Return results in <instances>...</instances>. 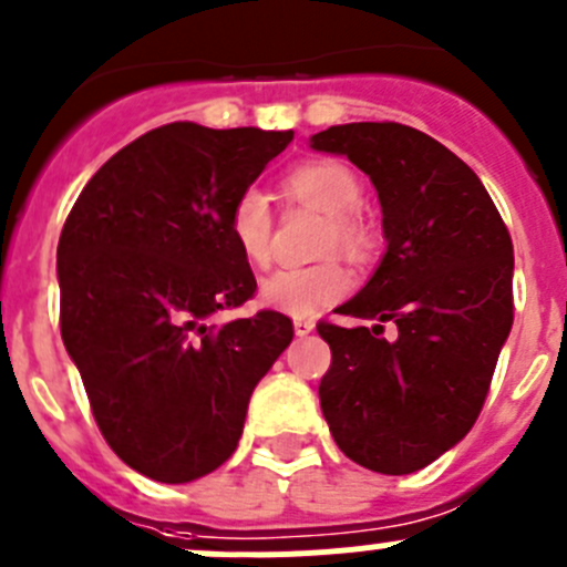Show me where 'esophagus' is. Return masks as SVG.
<instances>
[{
	"instance_id": "esophagus-1",
	"label": "esophagus",
	"mask_w": 567,
	"mask_h": 567,
	"mask_svg": "<svg viewBox=\"0 0 567 567\" xmlns=\"http://www.w3.org/2000/svg\"><path fill=\"white\" fill-rule=\"evenodd\" d=\"M316 330V324L310 319H293V332L299 338H305V336H310V332Z\"/></svg>"
}]
</instances>
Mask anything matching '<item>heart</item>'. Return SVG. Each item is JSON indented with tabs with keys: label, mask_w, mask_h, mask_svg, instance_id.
Wrapping results in <instances>:
<instances>
[{
	"label": "heart",
	"mask_w": 567,
	"mask_h": 567,
	"mask_svg": "<svg viewBox=\"0 0 567 567\" xmlns=\"http://www.w3.org/2000/svg\"><path fill=\"white\" fill-rule=\"evenodd\" d=\"M285 189L293 198L330 215V246H338L352 257H361L367 251L369 235L361 220L352 215L361 206L363 189L347 164L332 162V158L299 164L285 176ZM229 235L237 251L251 266H266L271 257L274 218L262 189L246 187L237 195L229 209ZM352 285H355L352 271L336 259L316 262V266H282L259 282V301L277 313L308 319L347 296Z\"/></svg>",
	"instance_id": "1"
}]
</instances>
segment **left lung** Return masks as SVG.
Instances as JSON below:
<instances>
[{
  "label": "left lung",
  "instance_id": "8db88e82",
  "mask_svg": "<svg viewBox=\"0 0 567 567\" xmlns=\"http://www.w3.org/2000/svg\"><path fill=\"white\" fill-rule=\"evenodd\" d=\"M310 147L347 156L378 189L385 254L319 324L330 372L319 400L332 439L361 467L409 475L475 425L512 330V237L481 178L453 151L400 123L332 125ZM385 320L398 338L385 342Z\"/></svg>",
  "mask_w": 567,
  "mask_h": 567
}]
</instances>
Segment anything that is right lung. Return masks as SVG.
Segmentation results:
<instances>
[{
  "label": "right lung",
  "mask_w": 567,
  "mask_h": 567,
  "mask_svg": "<svg viewBox=\"0 0 567 567\" xmlns=\"http://www.w3.org/2000/svg\"><path fill=\"white\" fill-rule=\"evenodd\" d=\"M293 131L171 123L83 187L58 240L61 336L111 451L162 484L218 470L293 338L288 316L215 321L257 290L229 209Z\"/></svg>",
  "instance_id": "right-lung-1"
}]
</instances>
